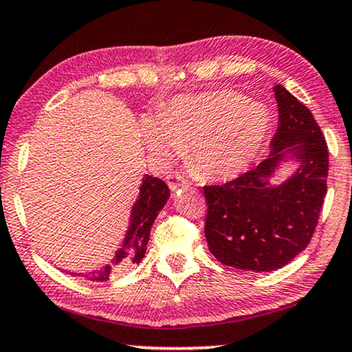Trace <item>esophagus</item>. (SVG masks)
Here are the masks:
<instances>
[{
	"label": "esophagus",
	"mask_w": 352,
	"mask_h": 352,
	"mask_svg": "<svg viewBox=\"0 0 352 352\" xmlns=\"http://www.w3.org/2000/svg\"><path fill=\"white\" fill-rule=\"evenodd\" d=\"M166 180H167V185H169V188H170V191H174V192L180 190V188L188 186L186 180H185V178H183V175H180V174L167 175Z\"/></svg>",
	"instance_id": "34e87169"
}]
</instances>
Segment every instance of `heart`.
Segmentation results:
<instances>
[{
  "label": "heart",
  "instance_id": "obj_1",
  "mask_svg": "<svg viewBox=\"0 0 352 352\" xmlns=\"http://www.w3.org/2000/svg\"><path fill=\"white\" fill-rule=\"evenodd\" d=\"M271 116L263 103L234 91H214L175 98L157 116L142 121L148 153L161 162L186 150L191 172L223 180L245 172L263 150Z\"/></svg>",
  "mask_w": 352,
  "mask_h": 352
}]
</instances>
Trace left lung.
Masks as SVG:
<instances>
[{"label":"left lung","instance_id":"left-lung-1","mask_svg":"<svg viewBox=\"0 0 352 352\" xmlns=\"http://www.w3.org/2000/svg\"><path fill=\"white\" fill-rule=\"evenodd\" d=\"M279 124L271 153L255 169L225 185L204 186L206 239L220 263L270 273L309 244L327 192L329 150L313 113L277 84ZM299 167L280 186L272 177L284 162Z\"/></svg>","mask_w":352,"mask_h":352}]
</instances>
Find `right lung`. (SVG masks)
Segmentation results:
<instances>
[{
  "label": "right lung",
  "mask_w": 352,
  "mask_h": 352,
  "mask_svg": "<svg viewBox=\"0 0 352 352\" xmlns=\"http://www.w3.org/2000/svg\"><path fill=\"white\" fill-rule=\"evenodd\" d=\"M169 196V186L161 178L151 175L143 177L140 192H138L137 201L132 206L131 223H129L122 245L116 250L115 258L103 268L92 271V273H86L84 277H87L89 280L105 282L113 274H116L118 271H124L133 263H140L143 256H145L148 241H150L151 226L155 223L157 214L166 206Z\"/></svg>",
  "instance_id": "right-lung-1"
}]
</instances>
